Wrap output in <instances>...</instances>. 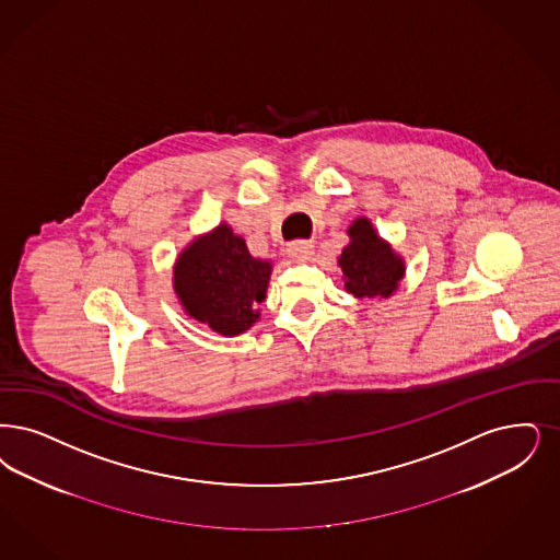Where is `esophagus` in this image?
<instances>
[{
    "mask_svg": "<svg viewBox=\"0 0 560 560\" xmlns=\"http://www.w3.org/2000/svg\"><path fill=\"white\" fill-rule=\"evenodd\" d=\"M285 252L293 260H311L314 254L313 242H291L290 246L285 247Z\"/></svg>",
    "mask_w": 560,
    "mask_h": 560,
    "instance_id": "34e87169",
    "label": "esophagus"
}]
</instances>
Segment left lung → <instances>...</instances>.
<instances>
[{"mask_svg":"<svg viewBox=\"0 0 560 560\" xmlns=\"http://www.w3.org/2000/svg\"><path fill=\"white\" fill-rule=\"evenodd\" d=\"M350 246L339 256L346 290L357 298H387L402 279V260L392 252L366 219H359L348 229Z\"/></svg>","mask_w":560,"mask_h":560,"instance_id":"8db88e82","label":"left lung"}]
</instances>
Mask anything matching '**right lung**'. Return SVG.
Returning <instances> with one entry per match:
<instances>
[{"label":"right lung","mask_w":560,"mask_h":560,"mask_svg":"<svg viewBox=\"0 0 560 560\" xmlns=\"http://www.w3.org/2000/svg\"><path fill=\"white\" fill-rule=\"evenodd\" d=\"M270 262L249 256L246 242L221 224L187 247L175 267V291L189 316L217 334L237 336L258 318Z\"/></svg>","instance_id":"1"}]
</instances>
